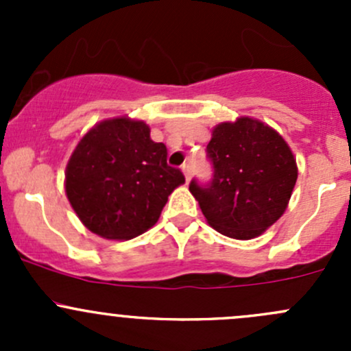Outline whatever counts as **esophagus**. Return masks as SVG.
<instances>
[{
	"instance_id": "obj_1",
	"label": "esophagus",
	"mask_w": 351,
	"mask_h": 351,
	"mask_svg": "<svg viewBox=\"0 0 351 351\" xmlns=\"http://www.w3.org/2000/svg\"><path fill=\"white\" fill-rule=\"evenodd\" d=\"M182 171H183V175H185L186 182H190V176H192V166H190L189 162H185V165L182 166Z\"/></svg>"
}]
</instances>
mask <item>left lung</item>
<instances>
[{"instance_id":"8db88e82","label":"left lung","mask_w":351,"mask_h":351,"mask_svg":"<svg viewBox=\"0 0 351 351\" xmlns=\"http://www.w3.org/2000/svg\"><path fill=\"white\" fill-rule=\"evenodd\" d=\"M212 180L190 192L208 224L234 239H253L282 217L297 182L292 151L278 132L241 117L212 130L207 144Z\"/></svg>"}]
</instances>
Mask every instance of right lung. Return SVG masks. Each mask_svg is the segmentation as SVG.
I'll list each match as a JSON object with an SVG mask.
<instances>
[{"label": "right lung", "mask_w": 351, "mask_h": 351, "mask_svg": "<svg viewBox=\"0 0 351 351\" xmlns=\"http://www.w3.org/2000/svg\"><path fill=\"white\" fill-rule=\"evenodd\" d=\"M141 120L125 117L95 125L66 168V195L95 234L132 239L153 228L168 195L185 183L182 169L166 162L168 149L151 139Z\"/></svg>", "instance_id": "obj_1"}]
</instances>
